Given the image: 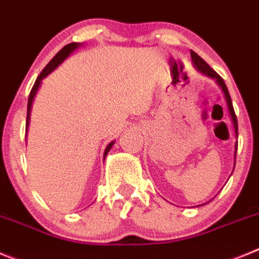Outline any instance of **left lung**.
Here are the masks:
<instances>
[{
	"mask_svg": "<svg viewBox=\"0 0 259 259\" xmlns=\"http://www.w3.org/2000/svg\"><path fill=\"white\" fill-rule=\"evenodd\" d=\"M191 58H192V62H193V64H195V67H196L197 71L201 72V73H204L205 76H209V77L214 78V80H215V82L221 86V89H222L223 94H225L226 102H227V107H228V111H230V116H231V118H232V124H234L235 134H236V137H237V118H236V115H235L231 97H230V93H228L227 86H226L225 81H223V78L221 77L220 74L217 73V72L214 71L210 66H209L208 63L205 62L202 58H200L199 55L195 53V51H191ZM235 150H237V143H236V147H235ZM235 155H236V152H235Z\"/></svg>",
	"mask_w": 259,
	"mask_h": 259,
	"instance_id": "1",
	"label": "left lung"
}]
</instances>
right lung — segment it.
Returning <instances> with one entry per match:
<instances>
[{"instance_id": "add662e5", "label": "right lung", "mask_w": 259, "mask_h": 259, "mask_svg": "<svg viewBox=\"0 0 259 259\" xmlns=\"http://www.w3.org/2000/svg\"><path fill=\"white\" fill-rule=\"evenodd\" d=\"M78 46H80V44H76V42L68 44V45L64 46V48H63L62 50H60L59 53H58V54L55 55V57L53 58V59H51L50 62H49V64H48V66L45 67V68L42 69V72H41V73L38 74V77H37L36 82H34L33 88H32L31 93H29V98H28V107H27V126H25V132H28V125H29V116H31L32 103H33V99H34V97H36L37 90H38L39 85H41V81H42V78H45L49 73H51V72L54 71V69L57 68L58 66H59L60 63H63V60L66 59V58H68V57H69V54H71L72 51L76 50V49H77ZM113 143H115V142H111V143H109L108 146H107L106 151H104L103 158H106L107 153H108V152H109V150H111V148H112Z\"/></svg>"}]
</instances>
